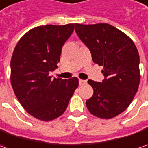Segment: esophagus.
Wrapping results in <instances>:
<instances>
[{
	"instance_id": "esophagus-1",
	"label": "esophagus",
	"mask_w": 148,
	"mask_h": 148,
	"mask_svg": "<svg viewBox=\"0 0 148 148\" xmlns=\"http://www.w3.org/2000/svg\"><path fill=\"white\" fill-rule=\"evenodd\" d=\"M79 85H84V84H87V81L83 80V79H79Z\"/></svg>"
}]
</instances>
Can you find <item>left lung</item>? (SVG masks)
I'll use <instances>...</instances> for the list:
<instances>
[{
    "mask_svg": "<svg viewBox=\"0 0 148 148\" xmlns=\"http://www.w3.org/2000/svg\"><path fill=\"white\" fill-rule=\"evenodd\" d=\"M75 32L89 48L95 64L103 67L105 79H89L94 94L86 101L93 116L115 117L126 110L134 98L140 83L139 53L126 34L107 23L75 24Z\"/></svg>",
    "mask_w": 148,
    "mask_h": 148,
    "instance_id": "1",
    "label": "left lung"
}]
</instances>
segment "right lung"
<instances>
[{
  "instance_id": "add662e5",
  "label": "right lung",
  "mask_w": 148,
  "mask_h": 148,
  "mask_svg": "<svg viewBox=\"0 0 148 148\" xmlns=\"http://www.w3.org/2000/svg\"><path fill=\"white\" fill-rule=\"evenodd\" d=\"M75 24L46 25L25 33L14 48L11 59V83L22 107L43 121L64 114L79 79H52L58 68L62 47L72 34Z\"/></svg>"
}]
</instances>
